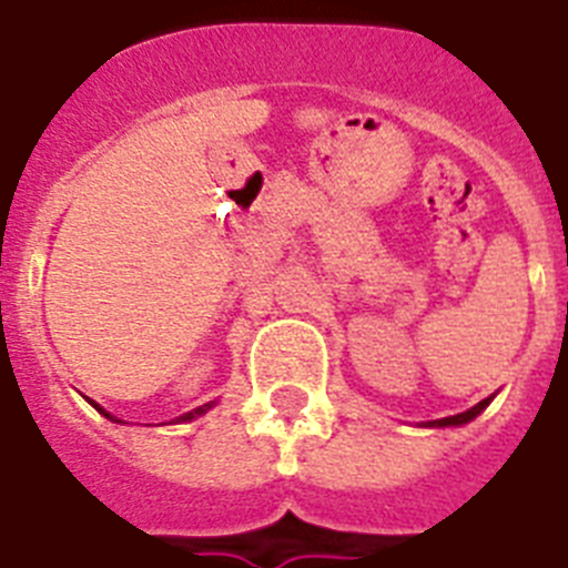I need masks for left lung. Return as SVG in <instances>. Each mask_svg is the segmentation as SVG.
Returning a JSON list of instances; mask_svg holds the SVG:
<instances>
[{
    "label": "left lung",
    "mask_w": 568,
    "mask_h": 568,
    "mask_svg": "<svg viewBox=\"0 0 568 568\" xmlns=\"http://www.w3.org/2000/svg\"><path fill=\"white\" fill-rule=\"evenodd\" d=\"M490 398H485V402H479L476 407L465 409V413H459V416H447V418H438V422H433V427H459V424H468L470 418H476L479 413H483L485 407H488Z\"/></svg>",
    "instance_id": "8db88e82"
}]
</instances>
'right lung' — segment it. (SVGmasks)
<instances>
[{
    "label": "right lung",
    "mask_w": 568,
    "mask_h": 568,
    "mask_svg": "<svg viewBox=\"0 0 568 568\" xmlns=\"http://www.w3.org/2000/svg\"><path fill=\"white\" fill-rule=\"evenodd\" d=\"M94 407H98V404H94ZM211 407H213V404H204V407H195L193 413H187V416H181V422H190V418L202 416V413H207V409H211ZM98 409H100V407H98ZM100 413H103V416H106V418H112V416H109V413H106V409H100ZM112 422H118V418H112Z\"/></svg>",
    "instance_id": "obj_1"
}]
</instances>
